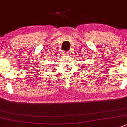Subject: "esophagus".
<instances>
[{
    "instance_id": "34e87169",
    "label": "esophagus",
    "mask_w": 127,
    "mask_h": 127,
    "mask_svg": "<svg viewBox=\"0 0 127 127\" xmlns=\"http://www.w3.org/2000/svg\"><path fill=\"white\" fill-rule=\"evenodd\" d=\"M62 54H63V55H64V56H66V55H68V52H62Z\"/></svg>"
}]
</instances>
